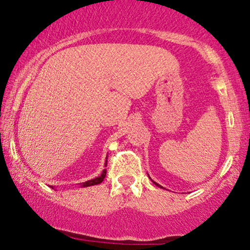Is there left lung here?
<instances>
[{
	"label": "left lung",
	"instance_id": "1",
	"mask_svg": "<svg viewBox=\"0 0 250 250\" xmlns=\"http://www.w3.org/2000/svg\"><path fill=\"white\" fill-rule=\"evenodd\" d=\"M151 181H153V180H151ZM153 183H154V185H155V186H157V187H160V188H162V187H161V186H160V185H159V183H156V182H154V181H153Z\"/></svg>",
	"mask_w": 250,
	"mask_h": 250
}]
</instances>
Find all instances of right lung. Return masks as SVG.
Masks as SVG:
<instances>
[{"instance_id": "right-lung-1", "label": "right lung", "mask_w": 250, "mask_h": 250, "mask_svg": "<svg viewBox=\"0 0 250 250\" xmlns=\"http://www.w3.org/2000/svg\"><path fill=\"white\" fill-rule=\"evenodd\" d=\"M105 174H107V170H105V169H103L102 174L100 175L99 177H95V179H93V180H89V181H87V182H83L81 185V187H90V186L100 185V183H101L102 181L104 180Z\"/></svg>"}]
</instances>
